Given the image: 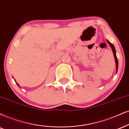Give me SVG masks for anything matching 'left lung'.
Listing matches in <instances>:
<instances>
[{
  "label": "left lung",
  "mask_w": 129,
  "mask_h": 129,
  "mask_svg": "<svg viewBox=\"0 0 129 129\" xmlns=\"http://www.w3.org/2000/svg\"><path fill=\"white\" fill-rule=\"evenodd\" d=\"M107 42L108 44H109V45L111 46V48H112V52H113L114 54V58H115V63H116V72H117V70H118V59H117V57L116 56V51H115V47H114V45L112 44H111L110 42H109L108 41H107Z\"/></svg>",
  "instance_id": "1"
}]
</instances>
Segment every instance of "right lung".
<instances>
[{"label":"right lung","mask_w":129,"mask_h":129,"mask_svg":"<svg viewBox=\"0 0 129 129\" xmlns=\"http://www.w3.org/2000/svg\"><path fill=\"white\" fill-rule=\"evenodd\" d=\"M17 85H18V86H19V85H18V84H17Z\"/></svg>","instance_id":"1"}]
</instances>
